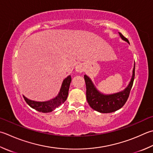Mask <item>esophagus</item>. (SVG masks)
<instances>
[{"mask_svg": "<svg viewBox=\"0 0 153 153\" xmlns=\"http://www.w3.org/2000/svg\"><path fill=\"white\" fill-rule=\"evenodd\" d=\"M76 70L77 72H82L83 70V67L82 64H79L77 65L76 67Z\"/></svg>", "mask_w": 153, "mask_h": 153, "instance_id": "1", "label": "esophagus"}]
</instances>
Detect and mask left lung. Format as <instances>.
I'll use <instances>...</instances> for the list:
<instances>
[{"mask_svg":"<svg viewBox=\"0 0 153 153\" xmlns=\"http://www.w3.org/2000/svg\"><path fill=\"white\" fill-rule=\"evenodd\" d=\"M119 34L123 40L129 44L127 38H125L121 33L119 32ZM134 70H135V65H134L131 82L127 88L123 91L110 95L101 94L99 91L94 85L91 79L85 75L84 79L86 84V98L89 106L93 109L103 113H112L121 109L126 103L129 96L134 79Z\"/></svg>","mask_w":153,"mask_h":153,"instance_id":"8db88e82","label":"left lung"}]
</instances>
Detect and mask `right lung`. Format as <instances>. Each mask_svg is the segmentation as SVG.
Segmentation results:
<instances>
[{
    "instance_id": "obj_1",
    "label": "right lung",
    "mask_w": 153,
    "mask_h": 153,
    "mask_svg": "<svg viewBox=\"0 0 153 153\" xmlns=\"http://www.w3.org/2000/svg\"><path fill=\"white\" fill-rule=\"evenodd\" d=\"M71 81V76H68L66 78H65L64 80L63 81L61 89L59 90L58 95L55 98L50 101L41 102V101H35L28 100V98H26L24 95L23 97L29 106H30L32 108L36 109L38 111L42 113L52 112L57 107H58L62 103H64L65 100H67Z\"/></svg>"
}]
</instances>
